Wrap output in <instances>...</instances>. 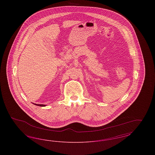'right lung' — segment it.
<instances>
[{
  "instance_id": "right-lung-1",
  "label": "right lung",
  "mask_w": 155,
  "mask_h": 155,
  "mask_svg": "<svg viewBox=\"0 0 155 155\" xmlns=\"http://www.w3.org/2000/svg\"><path fill=\"white\" fill-rule=\"evenodd\" d=\"M38 106H45V105H44V104H38Z\"/></svg>"
}]
</instances>
